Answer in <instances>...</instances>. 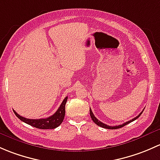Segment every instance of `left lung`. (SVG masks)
<instances>
[{"mask_svg":"<svg viewBox=\"0 0 160 160\" xmlns=\"http://www.w3.org/2000/svg\"><path fill=\"white\" fill-rule=\"evenodd\" d=\"M143 110H144V109H143ZM143 110H142V111L140 113H139V116H137L136 117H135V118H132V119L129 120V121L123 123V124H122V125H118V126H108V125L104 124V123H103V122H100L99 120L98 119V118H95V116H94V114H93V112H92V111L91 110V108H90V116H91V118H92V121H93L94 122H95V124L97 125V126H100V127L105 128V129H119V128L123 127V126H126V125L129 124V123L132 122H133V121H134V120H136V118H139V117L141 116Z\"/></svg>","mask_w":160,"mask_h":160,"instance_id":"1","label":"left lung"}]
</instances>
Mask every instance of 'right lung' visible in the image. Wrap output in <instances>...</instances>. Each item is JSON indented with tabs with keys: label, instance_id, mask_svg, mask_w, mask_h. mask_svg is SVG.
I'll return each mask as SVG.
<instances>
[{
	"label": "right lung",
	"instance_id": "1",
	"mask_svg": "<svg viewBox=\"0 0 160 160\" xmlns=\"http://www.w3.org/2000/svg\"><path fill=\"white\" fill-rule=\"evenodd\" d=\"M68 97H65V99L62 102L56 112L52 116H49L45 118H39V119H30V118H24L18 114L14 110H13L15 116L24 122L30 125L33 127L42 129H55L60 126L63 122L65 115V104H66Z\"/></svg>",
	"mask_w": 160,
	"mask_h": 160
}]
</instances>
